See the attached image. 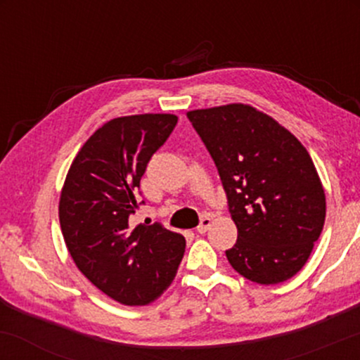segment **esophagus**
<instances>
[{"label": "esophagus", "mask_w": 360, "mask_h": 360, "mask_svg": "<svg viewBox=\"0 0 360 360\" xmlns=\"http://www.w3.org/2000/svg\"><path fill=\"white\" fill-rule=\"evenodd\" d=\"M210 226H212V218L210 217H203L201 218V221H200V225H198V233H205L206 230L210 229Z\"/></svg>", "instance_id": "34e87169"}]
</instances>
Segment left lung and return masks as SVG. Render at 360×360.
Masks as SVG:
<instances>
[{
  "instance_id": "left-lung-1",
  "label": "left lung",
  "mask_w": 360,
  "mask_h": 360,
  "mask_svg": "<svg viewBox=\"0 0 360 360\" xmlns=\"http://www.w3.org/2000/svg\"><path fill=\"white\" fill-rule=\"evenodd\" d=\"M213 157L237 225L230 266L257 284L291 279L323 230L326 203L315 164L291 131L250 105L188 111Z\"/></svg>"
}]
</instances>
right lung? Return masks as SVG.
I'll list each match as a JSON object with an SVG mask.
<instances>
[{
  "mask_svg": "<svg viewBox=\"0 0 360 360\" xmlns=\"http://www.w3.org/2000/svg\"><path fill=\"white\" fill-rule=\"evenodd\" d=\"M176 123V115L169 113L110 120L86 140L62 186L59 221L74 264L100 291L127 307L159 298L184 255L181 233L159 223L130 225L148 160Z\"/></svg>",
  "mask_w": 360,
  "mask_h": 360,
  "instance_id": "add662e5",
  "label": "right lung"
}]
</instances>
